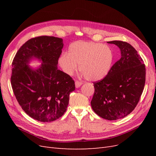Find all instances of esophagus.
Instances as JSON below:
<instances>
[{"label":"esophagus","instance_id":"34e87169","mask_svg":"<svg viewBox=\"0 0 156 156\" xmlns=\"http://www.w3.org/2000/svg\"><path fill=\"white\" fill-rule=\"evenodd\" d=\"M75 87H76V88H79L80 87H81V86L82 85V83L76 81L75 82Z\"/></svg>","mask_w":156,"mask_h":156}]
</instances>
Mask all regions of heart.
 Listing matches in <instances>:
<instances>
[{
  "instance_id": "obj_1",
  "label": "heart",
  "mask_w": 156,
  "mask_h": 156,
  "mask_svg": "<svg viewBox=\"0 0 156 156\" xmlns=\"http://www.w3.org/2000/svg\"><path fill=\"white\" fill-rule=\"evenodd\" d=\"M113 62L112 50L107 45L92 41H77L70 44L68 54L63 53L58 64L64 72L72 75L78 69L90 81H98L109 73Z\"/></svg>"
}]
</instances>
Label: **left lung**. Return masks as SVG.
I'll return each instance as SVG.
<instances>
[{"label": "left lung", "mask_w": 156, "mask_h": 156, "mask_svg": "<svg viewBox=\"0 0 156 156\" xmlns=\"http://www.w3.org/2000/svg\"><path fill=\"white\" fill-rule=\"evenodd\" d=\"M120 50L121 58L101 81L94 83L91 101L94 111L103 119H123L133 111L143 92L146 68L133 46L125 41H111Z\"/></svg>", "instance_id": "1"}]
</instances>
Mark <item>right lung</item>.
Masks as SVG:
<instances>
[{
	"instance_id": "right-lung-1",
	"label": "right lung",
	"mask_w": 156,
	"mask_h": 156,
	"mask_svg": "<svg viewBox=\"0 0 156 156\" xmlns=\"http://www.w3.org/2000/svg\"><path fill=\"white\" fill-rule=\"evenodd\" d=\"M63 40L39 36L28 40L18 50L12 62L11 84L21 108L37 121L50 122L66 111L75 83L69 75L58 69ZM36 59V68L29 64Z\"/></svg>"
}]
</instances>
